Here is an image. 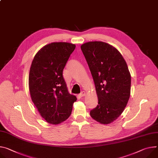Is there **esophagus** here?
Returning <instances> with one entry per match:
<instances>
[{
	"label": "esophagus",
	"instance_id": "1",
	"mask_svg": "<svg viewBox=\"0 0 158 158\" xmlns=\"http://www.w3.org/2000/svg\"><path fill=\"white\" fill-rule=\"evenodd\" d=\"M85 95V93L84 91H82V92L79 94V96L80 97H83V96H84Z\"/></svg>",
	"mask_w": 158,
	"mask_h": 158
}]
</instances>
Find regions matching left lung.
I'll return each mask as SVG.
<instances>
[{"label": "left lung", "mask_w": 158, "mask_h": 158, "mask_svg": "<svg viewBox=\"0 0 158 158\" xmlns=\"http://www.w3.org/2000/svg\"><path fill=\"white\" fill-rule=\"evenodd\" d=\"M95 84L98 105L90 115L102 124L115 120L130 98L131 76L119 51L103 41L85 43L81 47Z\"/></svg>", "instance_id": "obj_1"}]
</instances>
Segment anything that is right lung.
Wrapping results in <instances>:
<instances>
[{"mask_svg": "<svg viewBox=\"0 0 158 158\" xmlns=\"http://www.w3.org/2000/svg\"><path fill=\"white\" fill-rule=\"evenodd\" d=\"M75 48L69 43H52L37 52L31 63L29 75L31 99L41 116L51 124L67 120L77 100L68 92L62 75Z\"/></svg>", "mask_w": 158, "mask_h": 158, "instance_id": "1", "label": "right lung"}]
</instances>
